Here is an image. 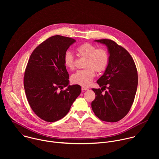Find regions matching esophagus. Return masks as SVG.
Segmentation results:
<instances>
[{
  "label": "esophagus",
  "mask_w": 159,
  "mask_h": 159,
  "mask_svg": "<svg viewBox=\"0 0 159 159\" xmlns=\"http://www.w3.org/2000/svg\"><path fill=\"white\" fill-rule=\"evenodd\" d=\"M89 90V88H87V87H82V92L84 91V90Z\"/></svg>",
  "instance_id": "obj_1"
}]
</instances>
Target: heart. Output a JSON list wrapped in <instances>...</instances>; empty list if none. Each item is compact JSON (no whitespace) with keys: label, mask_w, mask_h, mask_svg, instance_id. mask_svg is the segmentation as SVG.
Wrapping results in <instances>:
<instances>
[{"label":"heart","mask_w":159,"mask_h":159,"mask_svg":"<svg viewBox=\"0 0 159 159\" xmlns=\"http://www.w3.org/2000/svg\"><path fill=\"white\" fill-rule=\"evenodd\" d=\"M79 55L87 58L85 63V69L78 70L71 77L74 84L82 86H88L91 84L95 75V71L100 72L104 70L109 63V55L103 48H97L93 44L86 43L77 48ZM64 65L66 69L72 70L75 66L74 58L72 54L66 52L63 57Z\"/></svg>","instance_id":"obj_1"}]
</instances>
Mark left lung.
Listing matches in <instances>:
<instances>
[{"label": "left lung", "instance_id": "1", "mask_svg": "<svg viewBox=\"0 0 159 159\" xmlns=\"http://www.w3.org/2000/svg\"><path fill=\"white\" fill-rule=\"evenodd\" d=\"M94 41L106 45L109 57L103 75L97 81L101 89H93L96 98L91 107L101 120L116 122L128 114L134 101L138 85L137 70L129 53L115 41L107 39ZM106 88L108 90L102 93Z\"/></svg>", "mask_w": 159, "mask_h": 159}]
</instances>
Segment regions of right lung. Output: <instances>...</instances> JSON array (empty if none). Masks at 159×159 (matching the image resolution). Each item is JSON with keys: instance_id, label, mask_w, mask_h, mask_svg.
Segmentation results:
<instances>
[{"instance_id": "right-lung-1", "label": "right lung", "mask_w": 159, "mask_h": 159, "mask_svg": "<svg viewBox=\"0 0 159 159\" xmlns=\"http://www.w3.org/2000/svg\"><path fill=\"white\" fill-rule=\"evenodd\" d=\"M76 41L53 36L41 43L31 53L25 73L24 86L31 109L41 119L55 122L69 112L80 95L79 85H69L63 62L68 48ZM67 86L65 90L61 89Z\"/></svg>"}]
</instances>
